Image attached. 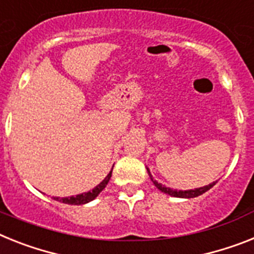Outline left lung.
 Listing matches in <instances>:
<instances>
[{
	"instance_id": "obj_1",
	"label": "left lung",
	"mask_w": 254,
	"mask_h": 254,
	"mask_svg": "<svg viewBox=\"0 0 254 254\" xmlns=\"http://www.w3.org/2000/svg\"><path fill=\"white\" fill-rule=\"evenodd\" d=\"M147 172H148V174H150L151 180H152L153 185L157 187V189L161 191V192L164 193H168V195L170 196H174V197H187V199H190V197H196V196L199 195H203L204 192H206L208 190L212 189L214 185H216V182L210 183V185H208V186H204V187H200V189H195V190H187V191H177V190H173V189H169V187H165L163 186L161 183H159L157 181H155L152 178V176H151L150 170H148V168H147Z\"/></svg>"
}]
</instances>
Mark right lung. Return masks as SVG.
<instances>
[{"mask_svg":"<svg viewBox=\"0 0 254 254\" xmlns=\"http://www.w3.org/2000/svg\"><path fill=\"white\" fill-rule=\"evenodd\" d=\"M111 176H112V170H111L110 173H108V176L106 177V178H104V180L102 181V182L99 183L94 190H91V191H89V192L80 193V195L71 196V197H62V199H59V197H54V199L57 200V201H61V203H64V204H71V205H81V204L89 203V201H91V200H94L95 197L102 192V190L107 186V183L108 181H110Z\"/></svg>","mask_w":254,"mask_h":254,"instance_id":"1","label":"right lung"}]
</instances>
